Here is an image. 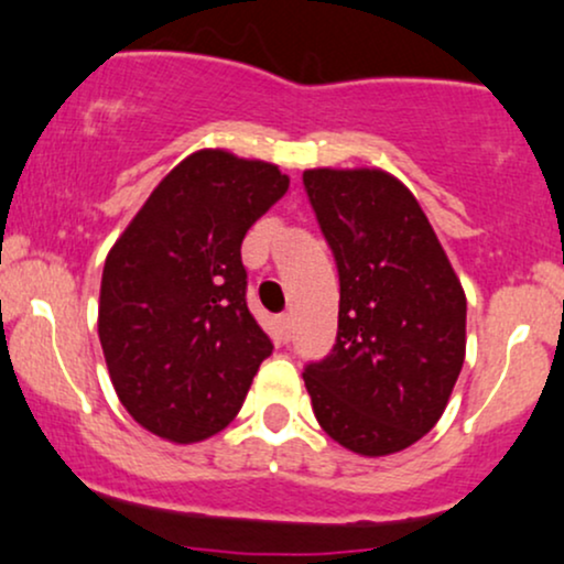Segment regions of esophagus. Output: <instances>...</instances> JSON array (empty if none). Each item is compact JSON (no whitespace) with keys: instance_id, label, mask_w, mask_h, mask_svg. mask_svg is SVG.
I'll list each match as a JSON object with an SVG mask.
<instances>
[{"instance_id":"1","label":"esophagus","mask_w":564,"mask_h":564,"mask_svg":"<svg viewBox=\"0 0 564 564\" xmlns=\"http://www.w3.org/2000/svg\"><path fill=\"white\" fill-rule=\"evenodd\" d=\"M276 324H280V337L288 343L290 335H293V316L290 314H282L280 318H276Z\"/></svg>"}]
</instances>
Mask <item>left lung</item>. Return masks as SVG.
Here are the masks:
<instances>
[{"label":"left lung","instance_id":"obj_1","mask_svg":"<svg viewBox=\"0 0 564 564\" xmlns=\"http://www.w3.org/2000/svg\"><path fill=\"white\" fill-rule=\"evenodd\" d=\"M339 274L337 339L303 368L316 421L358 455L434 429L465 358V293L426 214L381 170L303 172Z\"/></svg>","mask_w":564,"mask_h":564}]
</instances>
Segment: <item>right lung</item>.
Returning a JSON list of instances; mask_svg holds the SVG:
<instances>
[{"instance_id": "add662e5", "label": "right lung", "mask_w": 564, "mask_h": 564, "mask_svg": "<svg viewBox=\"0 0 564 564\" xmlns=\"http://www.w3.org/2000/svg\"><path fill=\"white\" fill-rule=\"evenodd\" d=\"M288 187L274 164L198 151L109 250L99 339L117 398L143 429L187 444L238 415L274 350L248 311L240 246Z\"/></svg>"}]
</instances>
